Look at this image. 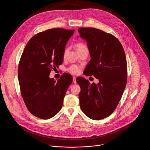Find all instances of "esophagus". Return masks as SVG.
<instances>
[{"mask_svg": "<svg viewBox=\"0 0 150 150\" xmlns=\"http://www.w3.org/2000/svg\"><path fill=\"white\" fill-rule=\"evenodd\" d=\"M76 77H75V76H73V83H74V84H76L77 83H76Z\"/></svg>", "mask_w": 150, "mask_h": 150, "instance_id": "esophagus-1", "label": "esophagus"}]
</instances>
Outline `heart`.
Here are the masks:
<instances>
[{"mask_svg": "<svg viewBox=\"0 0 150 150\" xmlns=\"http://www.w3.org/2000/svg\"><path fill=\"white\" fill-rule=\"evenodd\" d=\"M76 49L77 50L78 52H80V51L84 50V49H86L87 48V47H86V45L82 43H78L76 44ZM67 51V50H65L64 52V55H66V52ZM67 70L71 73H73V74H78L80 72V70H81V68L80 67H79V66H77V65H71V66H70Z\"/></svg>", "mask_w": 150, "mask_h": 150, "instance_id": "1", "label": "heart"}]
</instances>
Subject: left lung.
Here are the masks:
<instances>
[{"mask_svg": "<svg viewBox=\"0 0 150 150\" xmlns=\"http://www.w3.org/2000/svg\"><path fill=\"white\" fill-rule=\"evenodd\" d=\"M78 31L86 42L91 58L83 73L99 80L97 84H91L84 77L76 79L81 88L80 106L91 119L102 120L116 108L126 86L125 51L120 41L110 33L93 28H80Z\"/></svg>", "mask_w": 150, "mask_h": 150, "instance_id": "8db88e82", "label": "left lung"}]
</instances>
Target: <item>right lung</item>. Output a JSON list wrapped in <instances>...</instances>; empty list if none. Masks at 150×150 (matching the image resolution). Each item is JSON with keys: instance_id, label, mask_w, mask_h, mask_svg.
<instances>
[{"instance_id": "obj_1", "label": "right lung", "mask_w": 150, "mask_h": 150, "mask_svg": "<svg viewBox=\"0 0 150 150\" xmlns=\"http://www.w3.org/2000/svg\"><path fill=\"white\" fill-rule=\"evenodd\" d=\"M74 32L48 29L32 37L25 47L18 66V80L25 104L35 117L48 120L61 110L73 77L65 73L56 81L49 76L62 64L66 44Z\"/></svg>"}]
</instances>
